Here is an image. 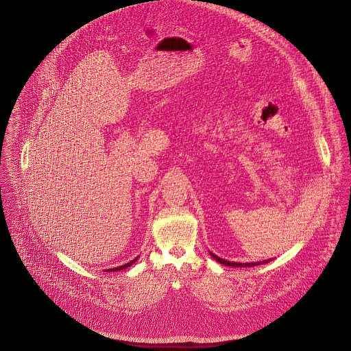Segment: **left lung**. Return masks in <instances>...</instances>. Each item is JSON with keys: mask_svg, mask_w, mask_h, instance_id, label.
I'll use <instances>...</instances> for the list:
<instances>
[{"mask_svg": "<svg viewBox=\"0 0 351 351\" xmlns=\"http://www.w3.org/2000/svg\"><path fill=\"white\" fill-rule=\"evenodd\" d=\"M210 256L216 261V262H219L220 265H224V266H231V267H252V266H259V265H265V263H267L269 261H263V262H252V263H237V262H228V261H224V259H221V258H219V256H216V255H213L212 252H210Z\"/></svg>", "mask_w": 351, "mask_h": 351, "instance_id": "1", "label": "left lung"}]
</instances>
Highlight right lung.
I'll use <instances>...</instances> for the list:
<instances>
[{
  "label": "right lung",
  "instance_id": "obj_1",
  "mask_svg": "<svg viewBox=\"0 0 351 351\" xmlns=\"http://www.w3.org/2000/svg\"><path fill=\"white\" fill-rule=\"evenodd\" d=\"M138 261V258H135L134 261H131V262H128V263H125V265H123V266H120V267H114V269H108L107 271H120V270H123V269H127V267H130V266H132L135 262Z\"/></svg>",
  "mask_w": 351,
  "mask_h": 351
}]
</instances>
